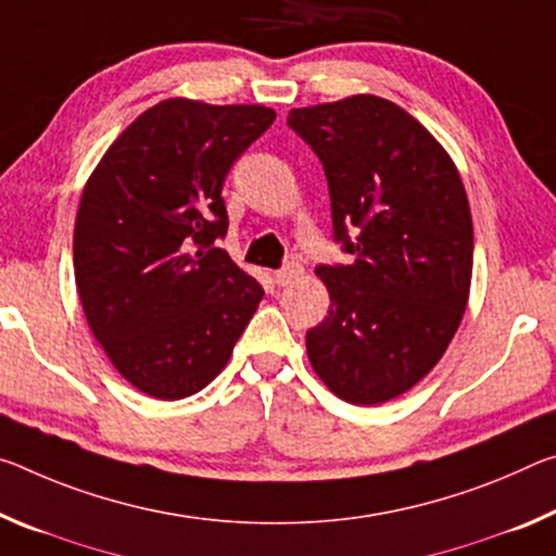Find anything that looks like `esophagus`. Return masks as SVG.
<instances>
[{"instance_id": "1", "label": "esophagus", "mask_w": 556, "mask_h": 556, "mask_svg": "<svg viewBox=\"0 0 556 556\" xmlns=\"http://www.w3.org/2000/svg\"><path fill=\"white\" fill-rule=\"evenodd\" d=\"M302 271L304 269H302V264H299V262H287L285 267L275 271V281L279 287H287V285H292L294 279L302 277Z\"/></svg>"}]
</instances>
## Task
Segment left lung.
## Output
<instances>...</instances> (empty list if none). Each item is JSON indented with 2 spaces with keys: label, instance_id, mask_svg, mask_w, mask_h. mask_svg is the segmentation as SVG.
Returning <instances> with one entry per match:
<instances>
[{
  "label": "left lung",
  "instance_id": "obj_1",
  "mask_svg": "<svg viewBox=\"0 0 556 556\" xmlns=\"http://www.w3.org/2000/svg\"><path fill=\"white\" fill-rule=\"evenodd\" d=\"M287 126L324 165L333 242L319 264L329 316L306 331L316 376L356 405L413 389L455 337L472 277V217L451 155L378 96L289 111Z\"/></svg>",
  "mask_w": 556,
  "mask_h": 556
}]
</instances>
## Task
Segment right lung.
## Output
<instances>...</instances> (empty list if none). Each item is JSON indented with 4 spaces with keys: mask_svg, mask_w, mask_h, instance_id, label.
Here are the masks:
<instances>
[{
    "mask_svg": "<svg viewBox=\"0 0 556 556\" xmlns=\"http://www.w3.org/2000/svg\"><path fill=\"white\" fill-rule=\"evenodd\" d=\"M277 113L167 99L130 123L88 178L74 230L84 314L116 371L153 399L205 389L264 289L217 240L223 182Z\"/></svg>",
    "mask_w": 556,
    "mask_h": 556,
    "instance_id": "right-lung-1",
    "label": "right lung"
}]
</instances>
